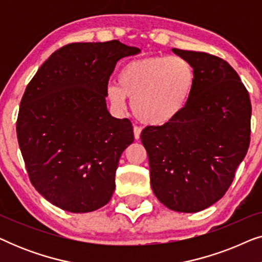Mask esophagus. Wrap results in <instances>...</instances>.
Returning <instances> with one entry per match:
<instances>
[{"instance_id":"34e87169","label":"esophagus","mask_w":262,"mask_h":262,"mask_svg":"<svg viewBox=\"0 0 262 262\" xmlns=\"http://www.w3.org/2000/svg\"><path fill=\"white\" fill-rule=\"evenodd\" d=\"M141 132H142V127H139V126L134 127V135H135L136 139H139V137H141Z\"/></svg>"}]
</instances>
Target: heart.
<instances>
[{
	"label": "heart",
	"mask_w": 262,
	"mask_h": 262,
	"mask_svg": "<svg viewBox=\"0 0 262 262\" xmlns=\"http://www.w3.org/2000/svg\"><path fill=\"white\" fill-rule=\"evenodd\" d=\"M195 75L188 60L179 56H155L128 62L120 71L119 84H110L107 96L124 110L127 98L142 123L164 125L179 116L188 102Z\"/></svg>",
	"instance_id": "b5f03b06"
}]
</instances>
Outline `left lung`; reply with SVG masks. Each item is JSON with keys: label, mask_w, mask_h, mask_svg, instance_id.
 Wrapping results in <instances>:
<instances>
[{"label": "left lung", "mask_w": 262, "mask_h": 262, "mask_svg": "<svg viewBox=\"0 0 262 262\" xmlns=\"http://www.w3.org/2000/svg\"><path fill=\"white\" fill-rule=\"evenodd\" d=\"M194 70L192 94L177 118L148 126V152L156 198L178 212H198L230 187L250 143L252 103L232 67L205 52L173 49Z\"/></svg>", "instance_id": "obj_1"}]
</instances>
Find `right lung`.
<instances>
[{
    "mask_svg": "<svg viewBox=\"0 0 262 262\" xmlns=\"http://www.w3.org/2000/svg\"><path fill=\"white\" fill-rule=\"evenodd\" d=\"M139 51L119 40L71 42L53 52L27 84L17 142L32 185L62 210L91 212L112 198L134 127L107 111V87L118 60Z\"/></svg>",
    "mask_w": 262,
    "mask_h": 262,
    "instance_id": "1",
    "label": "right lung"
}]
</instances>
